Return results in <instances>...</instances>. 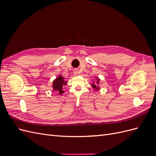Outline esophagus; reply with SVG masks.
Listing matches in <instances>:
<instances>
[{
    "mask_svg": "<svg viewBox=\"0 0 156 156\" xmlns=\"http://www.w3.org/2000/svg\"><path fill=\"white\" fill-rule=\"evenodd\" d=\"M77 73H78L77 69H75L73 70V73H74V75H77Z\"/></svg>",
    "mask_w": 156,
    "mask_h": 156,
    "instance_id": "esophagus-1",
    "label": "esophagus"
}]
</instances>
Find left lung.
<instances>
[{
    "label": "left lung",
    "instance_id": "1",
    "mask_svg": "<svg viewBox=\"0 0 156 156\" xmlns=\"http://www.w3.org/2000/svg\"><path fill=\"white\" fill-rule=\"evenodd\" d=\"M96 79H97L96 83H97V84H99V83H100V79L97 78ZM92 87H93L94 89H96V90H99V89H100V87H97L95 84H92Z\"/></svg>",
    "mask_w": 156,
    "mask_h": 156
}]
</instances>
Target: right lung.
<instances>
[{"label":"right lung","instance_id":"obj_1","mask_svg":"<svg viewBox=\"0 0 156 156\" xmlns=\"http://www.w3.org/2000/svg\"><path fill=\"white\" fill-rule=\"evenodd\" d=\"M67 81H65L64 77L61 75H59L58 77L55 79L53 82V89L54 91H57L58 94H63L64 91L62 90L63 86L66 84Z\"/></svg>","mask_w":156,"mask_h":156}]
</instances>
